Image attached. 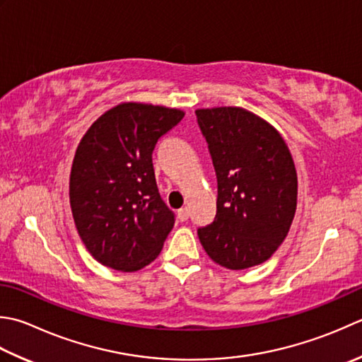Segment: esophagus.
Returning a JSON list of instances; mask_svg holds the SVG:
<instances>
[{"instance_id":"1","label":"esophagus","mask_w":362,"mask_h":362,"mask_svg":"<svg viewBox=\"0 0 362 362\" xmlns=\"http://www.w3.org/2000/svg\"><path fill=\"white\" fill-rule=\"evenodd\" d=\"M177 216H179L180 221H187V219L189 218V210L187 207H183L177 211Z\"/></svg>"}]
</instances>
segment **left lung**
Returning a JSON list of instances; mask_svg holds the SVG:
<instances>
[{
    "instance_id": "1",
    "label": "left lung",
    "mask_w": 362,
    "mask_h": 362,
    "mask_svg": "<svg viewBox=\"0 0 362 362\" xmlns=\"http://www.w3.org/2000/svg\"><path fill=\"white\" fill-rule=\"evenodd\" d=\"M196 116L218 182L216 216L197 229L204 250L229 270L264 264L284 242L296 210L298 180L286 141L238 106Z\"/></svg>"
}]
</instances>
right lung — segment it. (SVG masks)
<instances>
[{
	"label": "right lung",
	"instance_id": "obj_1",
	"mask_svg": "<svg viewBox=\"0 0 362 362\" xmlns=\"http://www.w3.org/2000/svg\"><path fill=\"white\" fill-rule=\"evenodd\" d=\"M183 116L166 106L120 103L78 144L70 207L84 246L102 265L136 272L160 254L175 218L158 193L152 152Z\"/></svg>",
	"mask_w": 362,
	"mask_h": 362
}]
</instances>
